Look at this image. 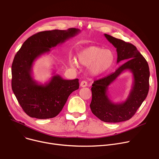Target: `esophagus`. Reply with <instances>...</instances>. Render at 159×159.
<instances>
[{"label":"esophagus","mask_w":159,"mask_h":159,"mask_svg":"<svg viewBox=\"0 0 159 159\" xmlns=\"http://www.w3.org/2000/svg\"><path fill=\"white\" fill-rule=\"evenodd\" d=\"M80 86L82 87V88H84V87H86L87 86H88V82H86V81H84V80H83V81H82L81 82H80Z\"/></svg>","instance_id":"obj_1"}]
</instances>
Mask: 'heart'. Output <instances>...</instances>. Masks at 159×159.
<instances>
[{
    "label": "heart",
    "instance_id": "heart-1",
    "mask_svg": "<svg viewBox=\"0 0 159 159\" xmlns=\"http://www.w3.org/2000/svg\"><path fill=\"white\" fill-rule=\"evenodd\" d=\"M114 60V52L110 49H103L100 47L91 46L80 51L77 54V61L82 66L88 67L93 75H98L107 71ZM70 65L75 67L77 62L70 61Z\"/></svg>",
    "mask_w": 159,
    "mask_h": 159
}]
</instances>
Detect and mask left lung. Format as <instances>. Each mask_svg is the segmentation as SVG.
Returning a JSON list of instances; mask_svg holds the SVG:
<instances>
[{
    "instance_id": "left-lung-1",
    "label": "left lung",
    "mask_w": 159,
    "mask_h": 159,
    "mask_svg": "<svg viewBox=\"0 0 159 159\" xmlns=\"http://www.w3.org/2000/svg\"><path fill=\"white\" fill-rule=\"evenodd\" d=\"M117 52V63L126 61L109 75L95 80L92 84L91 110L100 120L107 123H118L130 120L146 99L149 91L150 70L148 64L132 44L104 34ZM129 69L134 81L128 98L121 103H113L108 97V86L124 70Z\"/></svg>"
}]
</instances>
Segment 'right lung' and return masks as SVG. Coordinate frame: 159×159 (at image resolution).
Returning <instances> with one entry per match:
<instances>
[{
	"label": "right lung",
	"instance_id": "right-lung-1",
	"mask_svg": "<svg viewBox=\"0 0 159 159\" xmlns=\"http://www.w3.org/2000/svg\"><path fill=\"white\" fill-rule=\"evenodd\" d=\"M80 32L75 28L39 32L29 37L17 52L11 66V86L20 106L30 117H56L70 94L79 89L78 79L65 80L59 75H54L45 84H39L32 76V71L37 58Z\"/></svg>",
	"mask_w": 159,
	"mask_h": 159
}]
</instances>
